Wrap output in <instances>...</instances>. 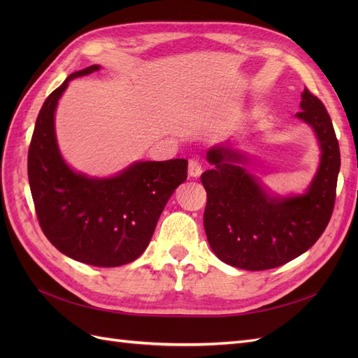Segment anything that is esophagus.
I'll return each instance as SVG.
<instances>
[{"label":"esophagus","mask_w":358,"mask_h":358,"mask_svg":"<svg viewBox=\"0 0 358 358\" xmlns=\"http://www.w3.org/2000/svg\"><path fill=\"white\" fill-rule=\"evenodd\" d=\"M188 175L191 178H199L201 175V164L199 159H189L188 162Z\"/></svg>","instance_id":"34e87169"}]
</instances>
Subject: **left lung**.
Here are the masks:
<instances>
[{"mask_svg":"<svg viewBox=\"0 0 358 358\" xmlns=\"http://www.w3.org/2000/svg\"><path fill=\"white\" fill-rule=\"evenodd\" d=\"M300 109L296 117L313 129L321 150L303 194L268 191L248 171L249 157L236 143L208 150L213 167L201 175L208 192L203 222L212 251L225 264L252 272L279 267L306 252L326 230L341 169L339 143L326 107L306 88Z\"/></svg>","mask_w":358,"mask_h":358,"instance_id":"1","label":"left lung"}]
</instances>
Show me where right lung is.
Returning <instances> with one entry per match:
<instances>
[{
	"label": "right lung",
	"instance_id": "obj_1",
	"mask_svg": "<svg viewBox=\"0 0 358 358\" xmlns=\"http://www.w3.org/2000/svg\"><path fill=\"white\" fill-rule=\"evenodd\" d=\"M70 74L43 104L28 150V179L43 233L76 262L117 267L145 252L159 215L187 180L188 161H136L110 178H91L62 158L55 133L58 100L69 83L99 71Z\"/></svg>",
	"mask_w": 358,
	"mask_h": 358
}]
</instances>
